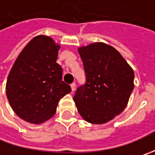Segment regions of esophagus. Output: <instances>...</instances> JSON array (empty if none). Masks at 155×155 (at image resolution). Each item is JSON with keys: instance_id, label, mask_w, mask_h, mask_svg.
<instances>
[{"instance_id": "1", "label": "esophagus", "mask_w": 155, "mask_h": 155, "mask_svg": "<svg viewBox=\"0 0 155 155\" xmlns=\"http://www.w3.org/2000/svg\"><path fill=\"white\" fill-rule=\"evenodd\" d=\"M71 91L73 92L75 91V89H76V84H75V83H72V84H71Z\"/></svg>"}]
</instances>
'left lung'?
<instances>
[{"mask_svg": "<svg viewBox=\"0 0 155 155\" xmlns=\"http://www.w3.org/2000/svg\"><path fill=\"white\" fill-rule=\"evenodd\" d=\"M78 53L85 83L73 97L78 111L88 122H108L127 106L134 89V71L119 51L104 43L80 47Z\"/></svg>", "mask_w": 155, "mask_h": 155, "instance_id": "left-lung-1", "label": "left lung"}]
</instances>
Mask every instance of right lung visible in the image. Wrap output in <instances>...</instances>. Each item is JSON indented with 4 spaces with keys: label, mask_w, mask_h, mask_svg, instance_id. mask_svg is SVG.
<instances>
[{
    "label": "right lung",
    "mask_w": 155,
    "mask_h": 155,
    "mask_svg": "<svg viewBox=\"0 0 155 155\" xmlns=\"http://www.w3.org/2000/svg\"><path fill=\"white\" fill-rule=\"evenodd\" d=\"M59 45L39 35L22 50L9 72L6 92L10 106L24 121L40 124L56 113L58 103L71 91L56 63Z\"/></svg>",
    "instance_id": "add662e5"
}]
</instances>
